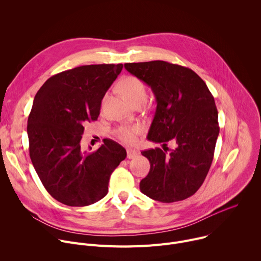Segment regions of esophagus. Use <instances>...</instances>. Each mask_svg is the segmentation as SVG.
I'll use <instances>...</instances> for the list:
<instances>
[{
    "instance_id": "esophagus-1",
    "label": "esophagus",
    "mask_w": 261,
    "mask_h": 261,
    "mask_svg": "<svg viewBox=\"0 0 261 261\" xmlns=\"http://www.w3.org/2000/svg\"><path fill=\"white\" fill-rule=\"evenodd\" d=\"M139 155V152L136 150H133V148H128L127 150V157L128 159H133L136 158Z\"/></svg>"
}]
</instances>
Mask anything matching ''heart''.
<instances>
[{"label":"heart","instance_id":"1","mask_svg":"<svg viewBox=\"0 0 261 261\" xmlns=\"http://www.w3.org/2000/svg\"><path fill=\"white\" fill-rule=\"evenodd\" d=\"M120 88L131 103L139 100H145L146 98V87L144 83L135 76H127L122 80L120 83ZM139 132L140 127L138 125H125L121 126L117 130V135L123 141L131 143L135 140V135Z\"/></svg>","mask_w":261,"mask_h":261}]
</instances>
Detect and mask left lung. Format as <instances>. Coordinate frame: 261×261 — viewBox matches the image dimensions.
<instances>
[{
  "label": "left lung",
  "mask_w": 261,
  "mask_h": 261,
  "mask_svg": "<svg viewBox=\"0 0 261 261\" xmlns=\"http://www.w3.org/2000/svg\"><path fill=\"white\" fill-rule=\"evenodd\" d=\"M125 68L155 95L157 107L147 139L163 146L141 152L151 168L140 180V191L166 203L192 196L210 170L219 135L213 95L193 70L179 65L152 61L127 63ZM168 142L175 143L172 150Z\"/></svg>",
  "instance_id": "left-lung-1"
}]
</instances>
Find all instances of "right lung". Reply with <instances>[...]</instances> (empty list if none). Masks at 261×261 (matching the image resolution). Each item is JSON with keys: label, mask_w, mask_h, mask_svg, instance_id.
Segmentation results:
<instances>
[{"label": "right lung", "mask_w": 261, "mask_h": 261, "mask_svg": "<svg viewBox=\"0 0 261 261\" xmlns=\"http://www.w3.org/2000/svg\"><path fill=\"white\" fill-rule=\"evenodd\" d=\"M122 69L123 64H100L63 71L34 98L27 128L30 157L46 191L66 205L102 199L111 173L127 156L114 140H104L93 153L81 145L85 125L98 119L101 101Z\"/></svg>", "instance_id": "obj_1"}]
</instances>
